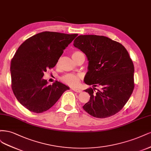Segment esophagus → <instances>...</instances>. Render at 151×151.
I'll return each instance as SVG.
<instances>
[{
    "mask_svg": "<svg viewBox=\"0 0 151 151\" xmlns=\"http://www.w3.org/2000/svg\"><path fill=\"white\" fill-rule=\"evenodd\" d=\"M72 90L75 91H76V92H77V93H81V92L82 91L81 90H80L78 88H72Z\"/></svg>",
    "mask_w": 151,
    "mask_h": 151,
    "instance_id": "34e87169",
    "label": "esophagus"
}]
</instances>
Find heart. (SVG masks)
<instances>
[{
  "instance_id": "b5f03b06",
  "label": "heart",
  "mask_w": 151,
  "mask_h": 151,
  "mask_svg": "<svg viewBox=\"0 0 151 151\" xmlns=\"http://www.w3.org/2000/svg\"><path fill=\"white\" fill-rule=\"evenodd\" d=\"M80 53L81 52L80 51H74L72 53V58L78 55L79 54H80ZM61 80L66 85L73 86H76L78 83V82L80 80V76L79 75L70 73L62 76L61 78Z\"/></svg>"
}]
</instances>
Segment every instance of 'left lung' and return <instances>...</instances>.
Returning a JSON list of instances; mask_svg holds the SVG:
<instances>
[{
  "label": "left lung",
  "mask_w": 151,
  "mask_h": 151,
  "mask_svg": "<svg viewBox=\"0 0 151 151\" xmlns=\"http://www.w3.org/2000/svg\"><path fill=\"white\" fill-rule=\"evenodd\" d=\"M73 45L88 58V71L84 81L93 86L85 90L90 99L83 108L99 119L118 113L134 88V66L128 51L120 42L103 36L80 35ZM96 86L101 90L96 89Z\"/></svg>",
  "instance_id": "obj_1"
}]
</instances>
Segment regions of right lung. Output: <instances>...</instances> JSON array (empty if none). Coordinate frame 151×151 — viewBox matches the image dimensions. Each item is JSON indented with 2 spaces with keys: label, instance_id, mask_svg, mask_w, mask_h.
<instances>
[{
  "label": "right lung",
  "instance_id": "obj_1",
  "mask_svg": "<svg viewBox=\"0 0 151 151\" xmlns=\"http://www.w3.org/2000/svg\"><path fill=\"white\" fill-rule=\"evenodd\" d=\"M78 34L45 31L28 38L18 47L11 63V87L17 100L35 113L50 109L69 87L44 80V73L54 68L63 51Z\"/></svg>",
  "mask_w": 151,
  "mask_h": 151
}]
</instances>
